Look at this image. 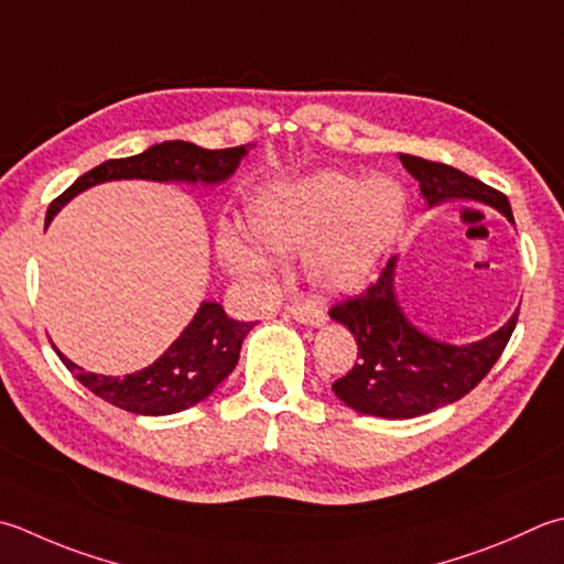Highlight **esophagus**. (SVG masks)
Returning <instances> with one entry per match:
<instances>
[{
  "label": "esophagus",
  "mask_w": 564,
  "mask_h": 564,
  "mask_svg": "<svg viewBox=\"0 0 564 564\" xmlns=\"http://www.w3.org/2000/svg\"><path fill=\"white\" fill-rule=\"evenodd\" d=\"M289 313L301 325H311V327H323L327 323V317L323 311H317L311 303H291Z\"/></svg>",
  "instance_id": "34e87169"
}]
</instances>
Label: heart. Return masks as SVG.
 Masks as SVG:
<instances>
[{
  "label": "heart",
  "mask_w": 564,
  "mask_h": 564,
  "mask_svg": "<svg viewBox=\"0 0 564 564\" xmlns=\"http://www.w3.org/2000/svg\"><path fill=\"white\" fill-rule=\"evenodd\" d=\"M405 193L391 178L364 181L339 171H319L261 193L249 207L253 239L273 253H305V275L325 293L361 289L393 247L405 219ZM217 257L231 273L269 269V259L225 231Z\"/></svg>",
  "instance_id": "1"
}]
</instances>
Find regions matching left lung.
Instances as JSON below:
<instances>
[{"mask_svg":"<svg viewBox=\"0 0 564 564\" xmlns=\"http://www.w3.org/2000/svg\"><path fill=\"white\" fill-rule=\"evenodd\" d=\"M403 169L421 183L427 207L447 200L484 203L513 225L511 205L506 195L484 185L452 165L399 153ZM395 261L381 271L359 297L335 305L329 317L345 325L357 339L359 361L347 377L333 383L337 399L364 415L408 421L467 395L491 367L513 335L518 311L509 323L489 337L471 345H449L421 333L395 295Z\"/></svg>","mask_w":564,"mask_h":564,"instance_id":"1","label":"left lung"}]
</instances>
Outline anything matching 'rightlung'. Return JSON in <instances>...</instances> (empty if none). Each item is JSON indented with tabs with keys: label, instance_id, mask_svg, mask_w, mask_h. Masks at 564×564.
Instances as JSON below:
<instances>
[{
	"label": "right lung",
	"instance_id": "obj_1",
	"mask_svg": "<svg viewBox=\"0 0 564 564\" xmlns=\"http://www.w3.org/2000/svg\"><path fill=\"white\" fill-rule=\"evenodd\" d=\"M249 147L251 143L209 151L191 141H163L137 156L105 161L80 175L61 197H55L48 207L46 227L63 205L99 183L134 178L191 185L225 183L235 175L237 165L249 153ZM251 327L253 323H239V319L227 317L219 303L203 301L181 337L147 369L127 373V377L85 371L58 347L53 345V349L58 351L68 371H73V377L107 403L137 415H171L205 401L235 371L241 341Z\"/></svg>",
	"mask_w": 564,
	"mask_h": 564
}]
</instances>
